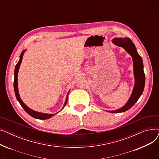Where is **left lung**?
Returning a JSON list of instances; mask_svg holds the SVG:
<instances>
[{
    "label": "left lung",
    "mask_w": 159,
    "mask_h": 159,
    "mask_svg": "<svg viewBox=\"0 0 159 159\" xmlns=\"http://www.w3.org/2000/svg\"><path fill=\"white\" fill-rule=\"evenodd\" d=\"M113 43L116 46L122 47L132 57L133 62V71L135 77V86L132 94L128 102L122 107L115 111H107L110 113L124 112L134 105L138 99L143 94L145 85V75L144 72V66L142 57L137 52L135 44L129 38H115L112 40Z\"/></svg>",
    "instance_id": "8db88e82"
}]
</instances>
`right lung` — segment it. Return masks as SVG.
Segmentation results:
<instances>
[{
  "label": "right lung",
  "instance_id": "1",
  "mask_svg": "<svg viewBox=\"0 0 159 159\" xmlns=\"http://www.w3.org/2000/svg\"><path fill=\"white\" fill-rule=\"evenodd\" d=\"M24 52H25V50L21 53V55L20 56L19 61L18 62L17 64H16L15 68V73H14V90H15V93L16 98V99H17V101L19 102V103L21 105V106L23 107V109L25 111H26V112L28 113L30 116H31L32 117L37 119H40V120H46V119H49V118H51L52 116H53V115H55V114L43 113H40V112H37V111H35L34 110H33L30 109V108H29L27 106L25 105V104L22 101V100H21L20 96H19V90H18V82H17L18 79H17V76H18L19 70V68H20V64L22 62V57H23V55H24ZM68 95H67V97H66V99L64 105L63 106V108L66 106V104L67 103V101H68Z\"/></svg>",
  "mask_w": 159,
  "mask_h": 159
}]
</instances>
